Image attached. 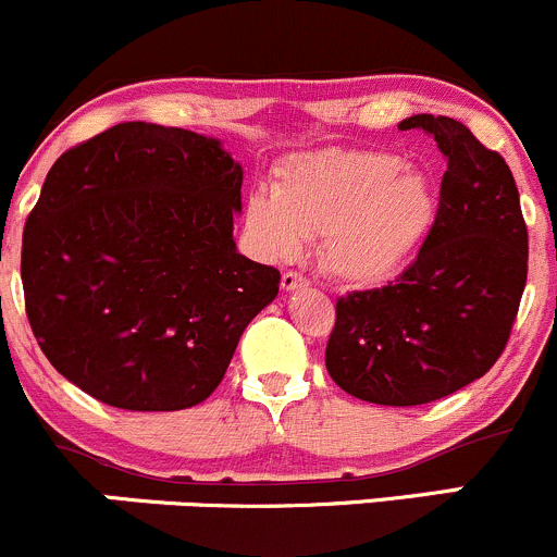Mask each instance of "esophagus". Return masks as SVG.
<instances>
[{
	"label": "esophagus",
	"instance_id": "34e87169",
	"mask_svg": "<svg viewBox=\"0 0 557 557\" xmlns=\"http://www.w3.org/2000/svg\"><path fill=\"white\" fill-rule=\"evenodd\" d=\"M280 285H283V290H298L304 288V285H309V280L304 277L301 272H285L283 280H280Z\"/></svg>",
	"mask_w": 557,
	"mask_h": 557
}]
</instances>
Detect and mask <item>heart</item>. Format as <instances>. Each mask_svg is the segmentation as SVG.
Here are the masks:
<instances>
[{
  "label": "heart",
  "instance_id": "b5f03b06",
  "mask_svg": "<svg viewBox=\"0 0 557 557\" xmlns=\"http://www.w3.org/2000/svg\"><path fill=\"white\" fill-rule=\"evenodd\" d=\"M248 230L263 253L290 259L301 237H320V263L347 285L395 274L435 221L424 171L373 149H323L283 165L274 195H253Z\"/></svg>",
  "mask_w": 557,
  "mask_h": 557
}]
</instances>
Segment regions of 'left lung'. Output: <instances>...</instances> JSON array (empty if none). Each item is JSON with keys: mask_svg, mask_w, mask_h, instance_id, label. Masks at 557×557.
Instances as JSON below:
<instances>
[{"mask_svg": "<svg viewBox=\"0 0 557 557\" xmlns=\"http://www.w3.org/2000/svg\"><path fill=\"white\" fill-rule=\"evenodd\" d=\"M446 157L435 224L397 280L336 301L325 347L331 379L379 406L441 400L505 352L529 274V230L499 151L461 122L417 114Z\"/></svg>", "mask_w": 557, "mask_h": 557, "instance_id": "obj_1", "label": "left lung"}]
</instances>
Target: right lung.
<instances>
[{
  "label": "right lung",
  "mask_w": 557,
  "mask_h": 557,
  "mask_svg": "<svg viewBox=\"0 0 557 557\" xmlns=\"http://www.w3.org/2000/svg\"><path fill=\"white\" fill-rule=\"evenodd\" d=\"M243 168L221 140L122 122L63 151L23 230L26 314L96 400L181 411L221 384L280 272L237 253Z\"/></svg>",
  "instance_id": "add662e5"
}]
</instances>
